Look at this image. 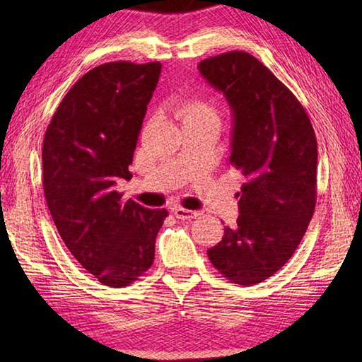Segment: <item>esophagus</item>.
Listing matches in <instances>:
<instances>
[{"label":"esophagus","instance_id":"obj_1","mask_svg":"<svg viewBox=\"0 0 362 362\" xmlns=\"http://www.w3.org/2000/svg\"><path fill=\"white\" fill-rule=\"evenodd\" d=\"M173 213H174V216L177 219H194V218L199 216V214H201V213L194 211V210L182 209V206H175V209H173Z\"/></svg>","mask_w":362,"mask_h":362}]
</instances>
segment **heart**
Instances as JSON below:
<instances>
[{
    "mask_svg": "<svg viewBox=\"0 0 362 362\" xmlns=\"http://www.w3.org/2000/svg\"><path fill=\"white\" fill-rule=\"evenodd\" d=\"M183 113H185V118H202V117H216L213 107L210 104H206L204 99H189V101L185 104V109H183Z\"/></svg>",
    "mask_w": 362,
    "mask_h": 362,
    "instance_id": "heart-1",
    "label": "heart"
}]
</instances>
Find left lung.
Instances as JSON below:
<instances>
[{
    "label": "left lung",
    "instance_id": "1",
    "mask_svg": "<svg viewBox=\"0 0 362 362\" xmlns=\"http://www.w3.org/2000/svg\"><path fill=\"white\" fill-rule=\"evenodd\" d=\"M232 109L228 161L245 182L236 227L206 250L211 264L244 286L264 281L294 255L316 206L317 141L303 105L258 59L244 51L199 64Z\"/></svg>",
    "mask_w": 362,
    "mask_h": 362
}]
</instances>
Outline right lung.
I'll use <instances>...</instances> for the list:
<instances>
[{
    "instance_id": "obj_1",
    "label": "right lung",
    "mask_w": 362,
    "mask_h": 362,
    "mask_svg": "<svg viewBox=\"0 0 362 362\" xmlns=\"http://www.w3.org/2000/svg\"><path fill=\"white\" fill-rule=\"evenodd\" d=\"M160 73V62L93 68L65 95L45 132L43 189L54 224L81 266L110 288L129 286L152 266L168 216L165 209L122 202L115 188L132 177Z\"/></svg>"
}]
</instances>
